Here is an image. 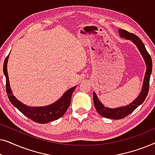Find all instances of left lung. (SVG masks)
<instances>
[{
    "mask_svg": "<svg viewBox=\"0 0 155 155\" xmlns=\"http://www.w3.org/2000/svg\"><path fill=\"white\" fill-rule=\"evenodd\" d=\"M118 33H119L120 37L124 38L126 39L130 40L136 45L140 52L142 56L143 57L147 70H146L145 78H144L143 87H142V90L140 93L139 96L129 105L116 108V109H111V108L105 107L104 105H103L101 103V101L99 100L97 94L94 92H93V101H94V104L97 111L101 116H104V117L114 120L122 119V118L126 117L130 113H132L137 107H139L140 105L143 103V101H145L146 97H147L148 91H149L150 75H151L152 69L151 56L148 54L145 45H144V44L141 41L140 39L137 36L135 35L134 34L130 33L122 29H118Z\"/></svg>",
    "mask_w": 155,
    "mask_h": 155,
    "instance_id": "1",
    "label": "left lung"
}]
</instances>
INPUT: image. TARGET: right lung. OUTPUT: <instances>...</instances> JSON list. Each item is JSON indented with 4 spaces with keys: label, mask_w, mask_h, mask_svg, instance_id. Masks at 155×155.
<instances>
[{
    "label": "right lung",
    "mask_w": 155,
    "mask_h": 155,
    "mask_svg": "<svg viewBox=\"0 0 155 155\" xmlns=\"http://www.w3.org/2000/svg\"><path fill=\"white\" fill-rule=\"evenodd\" d=\"M8 58H9V55L6 57L4 61L3 73L6 79V92L12 104L27 118L39 124H48L62 117L71 104L72 94L77 86L73 87L67 90L60 99L53 103L52 104L39 107H28L18 100L12 94L11 89H10L7 70Z\"/></svg>",
    "instance_id": "add662e5"
}]
</instances>
